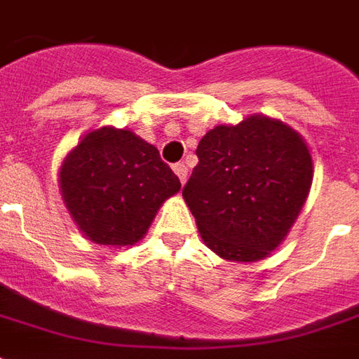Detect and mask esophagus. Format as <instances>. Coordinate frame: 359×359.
<instances>
[{
	"label": "esophagus",
	"mask_w": 359,
	"mask_h": 359,
	"mask_svg": "<svg viewBox=\"0 0 359 359\" xmlns=\"http://www.w3.org/2000/svg\"><path fill=\"white\" fill-rule=\"evenodd\" d=\"M172 171H175V175L179 177V180L184 184L188 179V167L184 163H175L172 165Z\"/></svg>",
	"instance_id": "esophagus-1"
}]
</instances>
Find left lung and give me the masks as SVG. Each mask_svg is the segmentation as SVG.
I'll list each match as a JSON object with an SVG mask.
<instances>
[{
  "instance_id": "left-lung-1",
  "label": "left lung",
  "mask_w": 359,
  "mask_h": 359,
  "mask_svg": "<svg viewBox=\"0 0 359 359\" xmlns=\"http://www.w3.org/2000/svg\"><path fill=\"white\" fill-rule=\"evenodd\" d=\"M182 190L205 246L229 262H257L277 248L308 198V144L278 118L252 115L203 136Z\"/></svg>"
}]
</instances>
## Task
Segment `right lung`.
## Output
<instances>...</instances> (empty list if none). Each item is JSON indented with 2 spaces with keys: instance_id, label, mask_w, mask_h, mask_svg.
Segmentation results:
<instances>
[{
  "instance_id": "add662e5",
  "label": "right lung",
  "mask_w": 359,
  "mask_h": 359,
  "mask_svg": "<svg viewBox=\"0 0 359 359\" xmlns=\"http://www.w3.org/2000/svg\"><path fill=\"white\" fill-rule=\"evenodd\" d=\"M59 190L86 238L121 248L144 238L180 180L156 146L126 128L102 126L67 154Z\"/></svg>"
}]
</instances>
